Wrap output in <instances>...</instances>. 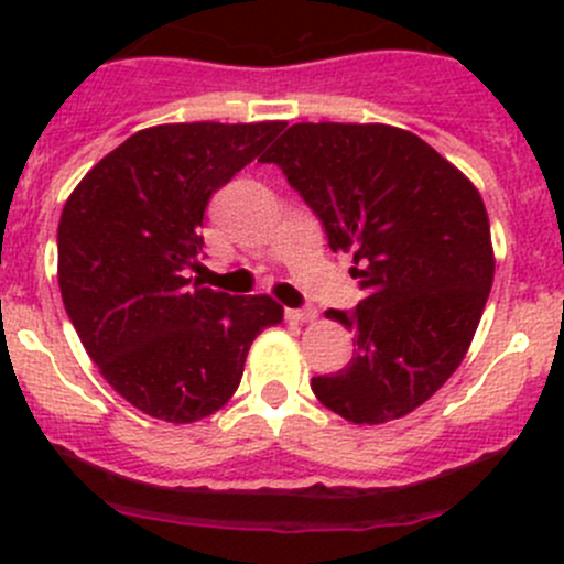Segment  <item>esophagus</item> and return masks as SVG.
<instances>
[{"instance_id":"obj_1","label":"esophagus","mask_w":564,"mask_h":564,"mask_svg":"<svg viewBox=\"0 0 564 564\" xmlns=\"http://www.w3.org/2000/svg\"><path fill=\"white\" fill-rule=\"evenodd\" d=\"M286 318L289 322H314L316 318V308H311V305H303V308H286Z\"/></svg>"}]
</instances>
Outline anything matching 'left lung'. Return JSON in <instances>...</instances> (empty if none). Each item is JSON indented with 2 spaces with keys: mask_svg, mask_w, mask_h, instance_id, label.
<instances>
[{
  "mask_svg": "<svg viewBox=\"0 0 564 564\" xmlns=\"http://www.w3.org/2000/svg\"><path fill=\"white\" fill-rule=\"evenodd\" d=\"M286 174L333 250L355 256V311L329 308L357 349L311 379L351 423H388L429 401L464 360L494 281L491 226L469 180L390 124L300 122L261 158Z\"/></svg>",
  "mask_w": 564,
  "mask_h": 564,
  "instance_id": "8db88e82",
  "label": "left lung"
}]
</instances>
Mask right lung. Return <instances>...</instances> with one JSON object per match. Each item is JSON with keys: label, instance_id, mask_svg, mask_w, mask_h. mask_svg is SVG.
Returning a JSON list of instances; mask_svg holds the SVG:
<instances>
[{"label": "right lung", "instance_id": "obj_1", "mask_svg": "<svg viewBox=\"0 0 564 564\" xmlns=\"http://www.w3.org/2000/svg\"><path fill=\"white\" fill-rule=\"evenodd\" d=\"M283 122L139 130L67 198L56 231L59 292L87 355L124 401L196 423L240 388L256 335L283 318L267 294L193 281L213 193L261 155Z\"/></svg>", "mask_w": 564, "mask_h": 564}]
</instances>
